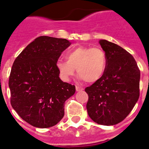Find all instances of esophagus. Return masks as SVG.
<instances>
[{"mask_svg":"<svg viewBox=\"0 0 149 149\" xmlns=\"http://www.w3.org/2000/svg\"><path fill=\"white\" fill-rule=\"evenodd\" d=\"M76 89L77 91H82L83 90V88H81V87H78V86H76Z\"/></svg>","mask_w":149,"mask_h":149,"instance_id":"34e87169","label":"esophagus"}]
</instances>
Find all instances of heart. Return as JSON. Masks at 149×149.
I'll return each mask as SVG.
<instances>
[{
    "instance_id": "heart-1",
    "label": "heart",
    "mask_w": 149,
    "mask_h": 149,
    "mask_svg": "<svg viewBox=\"0 0 149 149\" xmlns=\"http://www.w3.org/2000/svg\"><path fill=\"white\" fill-rule=\"evenodd\" d=\"M66 61L58 60L56 66L63 81H68L75 73L78 79L88 83L102 78L107 66L105 52L99 47H78L66 54Z\"/></svg>"
}]
</instances>
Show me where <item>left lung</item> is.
<instances>
[{
  "label": "left lung",
  "instance_id": "1",
  "mask_svg": "<svg viewBox=\"0 0 149 149\" xmlns=\"http://www.w3.org/2000/svg\"><path fill=\"white\" fill-rule=\"evenodd\" d=\"M99 43L106 54L107 66L102 78L85 89L86 108L96 123L114 125L125 120L138 101L140 70L122 47L105 40Z\"/></svg>",
  "mask_w": 149,
  "mask_h": 149
}]
</instances>
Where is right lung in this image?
Returning <instances> with one entry per match:
<instances>
[{"label":"right lung","mask_w":149,"mask_h":149,"mask_svg":"<svg viewBox=\"0 0 149 149\" xmlns=\"http://www.w3.org/2000/svg\"><path fill=\"white\" fill-rule=\"evenodd\" d=\"M71 43L66 39L37 37L15 60L9 77L10 104L22 120L33 127L48 128L64 115L73 85L60 79L56 63Z\"/></svg>","instance_id":"add662e5"}]
</instances>
